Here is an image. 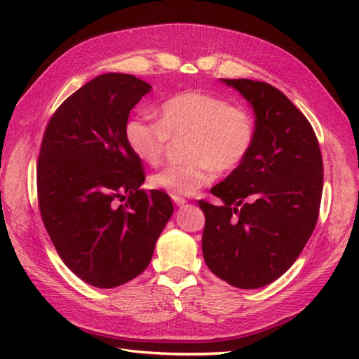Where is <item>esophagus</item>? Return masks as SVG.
<instances>
[{
  "mask_svg": "<svg viewBox=\"0 0 359 359\" xmlns=\"http://www.w3.org/2000/svg\"><path fill=\"white\" fill-rule=\"evenodd\" d=\"M172 202L177 205V207H182V205L187 203V201L184 199V197H175V196H172Z\"/></svg>",
  "mask_w": 359,
  "mask_h": 359,
  "instance_id": "34e87169",
  "label": "esophagus"
}]
</instances>
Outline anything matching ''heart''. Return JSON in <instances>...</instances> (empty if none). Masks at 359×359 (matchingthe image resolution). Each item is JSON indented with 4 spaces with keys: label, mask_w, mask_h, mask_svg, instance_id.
<instances>
[{
    "label": "heart",
    "mask_w": 359,
    "mask_h": 359,
    "mask_svg": "<svg viewBox=\"0 0 359 359\" xmlns=\"http://www.w3.org/2000/svg\"><path fill=\"white\" fill-rule=\"evenodd\" d=\"M158 116V121L142 116L129 120L125 140L137 158L156 165L170 139L188 137L185 156L189 160L166 166L149 179L151 187L171 196H194L216 179L217 170L239 168L253 148V118L222 97L187 90L163 102Z\"/></svg>",
    "instance_id": "b5f03b06"
}]
</instances>
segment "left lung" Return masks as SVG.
Here are the masks:
<instances>
[{
    "instance_id": "1",
    "label": "left lung",
    "mask_w": 359,
    "mask_h": 359,
    "mask_svg": "<svg viewBox=\"0 0 359 359\" xmlns=\"http://www.w3.org/2000/svg\"><path fill=\"white\" fill-rule=\"evenodd\" d=\"M255 112L248 157L211 188L222 205L199 201L202 253L217 278L259 288L280 278L315 230L323 196V157L304 114L264 81L220 79Z\"/></svg>"
}]
</instances>
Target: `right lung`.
Segmentation results:
<instances>
[{
  "label": "right lung",
  "instance_id": "obj_1",
  "mask_svg": "<svg viewBox=\"0 0 359 359\" xmlns=\"http://www.w3.org/2000/svg\"><path fill=\"white\" fill-rule=\"evenodd\" d=\"M148 93L134 75H98L62 103L41 142L43 224L67 269L97 288L144 271L174 211L170 196L140 188L142 160L125 140L129 112Z\"/></svg>",
  "mask_w": 359,
  "mask_h": 359
}]
</instances>
